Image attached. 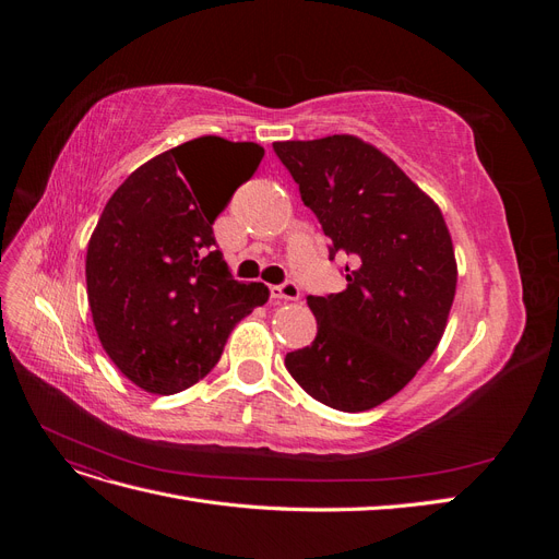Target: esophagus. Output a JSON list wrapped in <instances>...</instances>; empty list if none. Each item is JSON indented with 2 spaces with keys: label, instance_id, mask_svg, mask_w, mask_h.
Instances as JSON below:
<instances>
[{
  "label": "esophagus",
  "instance_id": "esophagus-1",
  "mask_svg": "<svg viewBox=\"0 0 559 559\" xmlns=\"http://www.w3.org/2000/svg\"><path fill=\"white\" fill-rule=\"evenodd\" d=\"M270 294H273V298H277V300H298L300 298V289L296 282H284L280 286H273Z\"/></svg>",
  "mask_w": 559,
  "mask_h": 559
}]
</instances>
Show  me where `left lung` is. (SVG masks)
<instances>
[{"mask_svg": "<svg viewBox=\"0 0 559 559\" xmlns=\"http://www.w3.org/2000/svg\"><path fill=\"white\" fill-rule=\"evenodd\" d=\"M273 148L331 240L329 257L352 259L345 292L308 296L317 337L284 364L329 408L370 411L415 378L445 333L456 261L443 212L354 134Z\"/></svg>", "mask_w": 559, "mask_h": 559, "instance_id": "1", "label": "left lung"}]
</instances>
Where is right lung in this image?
Returning <instances> with one entry per match:
<instances>
[{"instance_id":"obj_1","label":"right lung","mask_w":559,"mask_h":559,"mask_svg":"<svg viewBox=\"0 0 559 559\" xmlns=\"http://www.w3.org/2000/svg\"><path fill=\"white\" fill-rule=\"evenodd\" d=\"M263 146L205 138L140 165L109 198L86 253L88 306L116 368L148 394L205 378L233 326L267 302V286L233 280L212 224ZM230 174L233 187H210Z\"/></svg>"}]
</instances>
